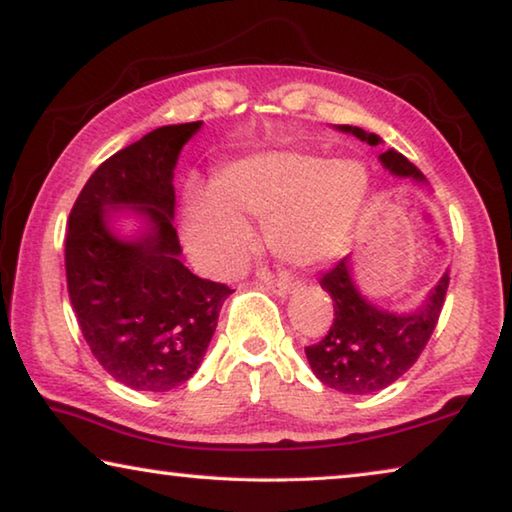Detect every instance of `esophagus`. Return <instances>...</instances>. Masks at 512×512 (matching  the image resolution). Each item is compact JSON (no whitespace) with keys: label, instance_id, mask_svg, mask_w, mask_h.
Here are the masks:
<instances>
[{"label":"esophagus","instance_id":"1","mask_svg":"<svg viewBox=\"0 0 512 512\" xmlns=\"http://www.w3.org/2000/svg\"><path fill=\"white\" fill-rule=\"evenodd\" d=\"M266 287L271 289L275 296H280V298H287L289 293L296 291V284L289 282V280H271V282H266Z\"/></svg>","mask_w":512,"mask_h":512}]
</instances>
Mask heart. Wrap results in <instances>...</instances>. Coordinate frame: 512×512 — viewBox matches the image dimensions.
<instances>
[{"instance_id":"1","label":"heart","mask_w":512,"mask_h":512,"mask_svg":"<svg viewBox=\"0 0 512 512\" xmlns=\"http://www.w3.org/2000/svg\"><path fill=\"white\" fill-rule=\"evenodd\" d=\"M214 196H192L187 244L212 273H230L250 246L248 219L264 221V244L298 268L348 253L370 192L366 164L307 151H262L223 167Z\"/></svg>"}]
</instances>
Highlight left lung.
I'll list each match as a JSON object with an SVG mask.
<instances>
[{
	"label": "left lung",
	"instance_id": "obj_1",
	"mask_svg": "<svg viewBox=\"0 0 512 512\" xmlns=\"http://www.w3.org/2000/svg\"><path fill=\"white\" fill-rule=\"evenodd\" d=\"M332 128L354 135L375 149L384 144L379 135L359 126L334 124ZM377 160L397 178L413 180L424 187L429 185L424 173L400 151L386 149L377 155ZM320 287L334 302V323L323 341L305 348L309 366L334 391L370 395L391 386L418 361L443 311L449 271L443 273L427 298L409 311L384 309L363 296L352 257L341 259L332 271L325 273Z\"/></svg>",
	"mask_w": 512,
	"mask_h": 512
}]
</instances>
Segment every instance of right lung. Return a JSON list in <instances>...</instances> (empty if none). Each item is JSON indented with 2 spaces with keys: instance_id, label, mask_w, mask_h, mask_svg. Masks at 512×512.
<instances>
[{
  "instance_id": "right-lung-1",
  "label": "right lung",
  "mask_w": 512,
  "mask_h": 512,
  "mask_svg": "<svg viewBox=\"0 0 512 512\" xmlns=\"http://www.w3.org/2000/svg\"><path fill=\"white\" fill-rule=\"evenodd\" d=\"M201 126H160L112 155L67 221L69 302L103 370L133 391L185 384L201 368L232 293L189 271L173 228V171Z\"/></svg>"
}]
</instances>
